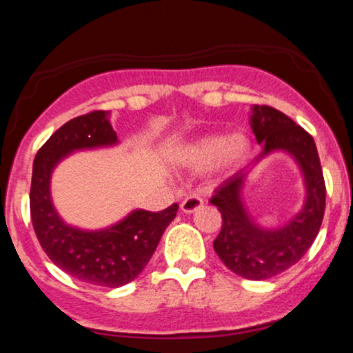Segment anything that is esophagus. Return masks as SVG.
<instances>
[{
    "label": "esophagus",
    "mask_w": 353,
    "mask_h": 353,
    "mask_svg": "<svg viewBox=\"0 0 353 353\" xmlns=\"http://www.w3.org/2000/svg\"><path fill=\"white\" fill-rule=\"evenodd\" d=\"M202 205H204V199H202L201 196L192 194V196H188L181 202V210L185 214H190V212H196V210L201 209Z\"/></svg>",
    "instance_id": "esophagus-1"
}]
</instances>
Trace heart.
Listing matches in <instances>:
<instances>
[{
  "label": "heart",
  "instance_id": "1",
  "mask_svg": "<svg viewBox=\"0 0 353 353\" xmlns=\"http://www.w3.org/2000/svg\"><path fill=\"white\" fill-rule=\"evenodd\" d=\"M245 151L247 141L242 134H208L185 145L179 159L182 164L194 169L212 168L219 163L232 168L244 159Z\"/></svg>",
  "mask_w": 353,
  "mask_h": 353
}]
</instances>
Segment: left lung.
<instances>
[{
	"mask_svg": "<svg viewBox=\"0 0 353 353\" xmlns=\"http://www.w3.org/2000/svg\"><path fill=\"white\" fill-rule=\"evenodd\" d=\"M250 128L264 145L255 161L272 151L289 152L301 165L307 188L301 212L274 230L261 229L247 216L241 199L247 172L222 181L210 197L222 216V229L214 241L219 259L241 277L264 281L297 264L314 244L325 212V181L314 137L289 116L270 106H254Z\"/></svg>",
	"mask_w": 353,
	"mask_h": 353,
	"instance_id": "left-lung-1",
	"label": "left lung"
}]
</instances>
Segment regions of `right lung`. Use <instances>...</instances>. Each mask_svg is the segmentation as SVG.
Segmentation results:
<instances>
[{
  "label": "right lung",
  "mask_w": 353,
  "mask_h": 353,
  "mask_svg": "<svg viewBox=\"0 0 353 353\" xmlns=\"http://www.w3.org/2000/svg\"><path fill=\"white\" fill-rule=\"evenodd\" d=\"M117 143L108 112L91 111L61 125L41 145L33 163L30 209L39 244L52 264L81 282L99 287L125 285L148 265L179 205L159 212L134 210L119 224L103 230H81L64 224L52 208L50 179L54 165L78 149Z\"/></svg>",
  "instance_id": "add662e5"
}]
</instances>
